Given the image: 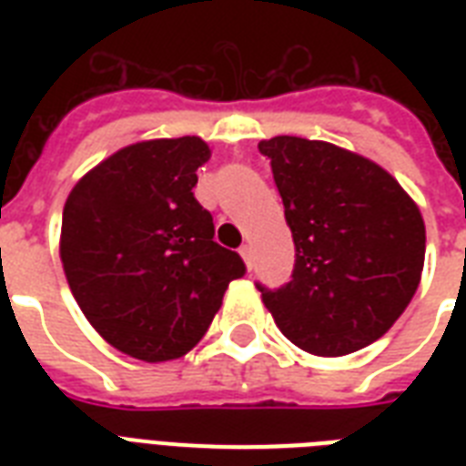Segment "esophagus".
Returning a JSON list of instances; mask_svg holds the SVG:
<instances>
[{
    "instance_id": "34e87169",
    "label": "esophagus",
    "mask_w": 466,
    "mask_h": 466,
    "mask_svg": "<svg viewBox=\"0 0 466 466\" xmlns=\"http://www.w3.org/2000/svg\"><path fill=\"white\" fill-rule=\"evenodd\" d=\"M239 254H241V258H244V263H247L248 268H251V247H247V244H244V247L239 248Z\"/></svg>"
}]
</instances>
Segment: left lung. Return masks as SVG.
<instances>
[{
    "label": "left lung",
    "mask_w": 466,
    "mask_h": 466,
    "mask_svg": "<svg viewBox=\"0 0 466 466\" xmlns=\"http://www.w3.org/2000/svg\"><path fill=\"white\" fill-rule=\"evenodd\" d=\"M258 152L270 159L295 241L290 283H256L278 329L324 358L382 339L420 283L419 205L380 164L331 142L278 135Z\"/></svg>",
    "instance_id": "8db88e82"
}]
</instances>
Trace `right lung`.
<instances>
[{
    "label": "right lung",
    "instance_id": "obj_1",
    "mask_svg": "<svg viewBox=\"0 0 466 466\" xmlns=\"http://www.w3.org/2000/svg\"><path fill=\"white\" fill-rule=\"evenodd\" d=\"M208 159L210 147L190 135L137 142L79 178L62 210L60 258L76 305L137 360L188 353L247 273L212 239V215L193 196Z\"/></svg>",
    "mask_w": 466,
    "mask_h": 466
}]
</instances>
